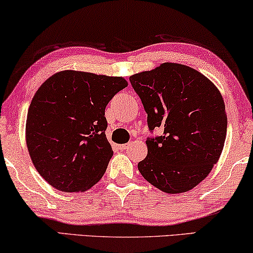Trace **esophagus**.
I'll list each match as a JSON object with an SVG mask.
<instances>
[{
	"instance_id": "esophagus-1",
	"label": "esophagus",
	"mask_w": 253,
	"mask_h": 253,
	"mask_svg": "<svg viewBox=\"0 0 253 253\" xmlns=\"http://www.w3.org/2000/svg\"><path fill=\"white\" fill-rule=\"evenodd\" d=\"M118 148L120 149V150H126V149L128 148V144H120V145H118Z\"/></svg>"
}]
</instances>
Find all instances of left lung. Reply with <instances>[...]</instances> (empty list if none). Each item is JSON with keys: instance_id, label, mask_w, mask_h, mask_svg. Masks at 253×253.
Instances as JSON below:
<instances>
[{"instance_id": "left-lung-1", "label": "left lung", "mask_w": 253, "mask_h": 253, "mask_svg": "<svg viewBox=\"0 0 253 253\" xmlns=\"http://www.w3.org/2000/svg\"><path fill=\"white\" fill-rule=\"evenodd\" d=\"M151 131L148 156L137 164L142 176L166 194L193 189L209 175L221 155L227 133L225 103L218 88L189 66L163 63L130 76Z\"/></svg>"}]
</instances>
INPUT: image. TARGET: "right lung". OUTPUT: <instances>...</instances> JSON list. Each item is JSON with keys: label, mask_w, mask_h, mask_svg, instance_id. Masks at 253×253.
<instances>
[{"label": "right lung", "mask_w": 253, "mask_h": 253, "mask_svg": "<svg viewBox=\"0 0 253 253\" xmlns=\"http://www.w3.org/2000/svg\"><path fill=\"white\" fill-rule=\"evenodd\" d=\"M122 77L66 70L44 81L32 99L26 144L39 174L65 193L86 191L105 173L113 151L105 108L127 87Z\"/></svg>", "instance_id": "obj_1"}]
</instances>
